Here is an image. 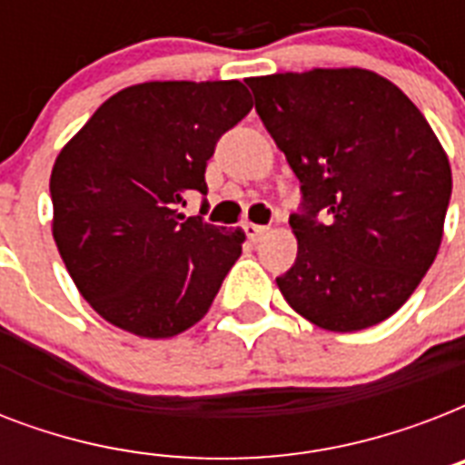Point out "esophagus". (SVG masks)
<instances>
[{"label": "esophagus", "instance_id": "34e87169", "mask_svg": "<svg viewBox=\"0 0 465 465\" xmlns=\"http://www.w3.org/2000/svg\"><path fill=\"white\" fill-rule=\"evenodd\" d=\"M243 232H246V236L251 241H258L261 236H265V233H268V226H261V224H253V222H246V224H243Z\"/></svg>", "mask_w": 465, "mask_h": 465}]
</instances>
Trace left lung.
<instances>
[{
    "mask_svg": "<svg viewBox=\"0 0 465 465\" xmlns=\"http://www.w3.org/2000/svg\"><path fill=\"white\" fill-rule=\"evenodd\" d=\"M299 178L297 261L277 287L325 331L386 321L437 258L451 166L418 105L369 69L246 79Z\"/></svg>",
    "mask_w": 465,
    "mask_h": 465,
    "instance_id": "left-lung-1",
    "label": "left lung"
}]
</instances>
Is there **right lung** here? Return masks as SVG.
Returning <instances> with one entry per match:
<instances>
[{
    "label": "right lung",
    "instance_id": "obj_1",
    "mask_svg": "<svg viewBox=\"0 0 465 465\" xmlns=\"http://www.w3.org/2000/svg\"><path fill=\"white\" fill-rule=\"evenodd\" d=\"M251 108L241 82L137 84L60 152L50 175L54 243L108 323L173 338L210 311L246 233L183 217L178 204L207 195V161Z\"/></svg>",
    "mask_w": 465,
    "mask_h": 465
}]
</instances>
